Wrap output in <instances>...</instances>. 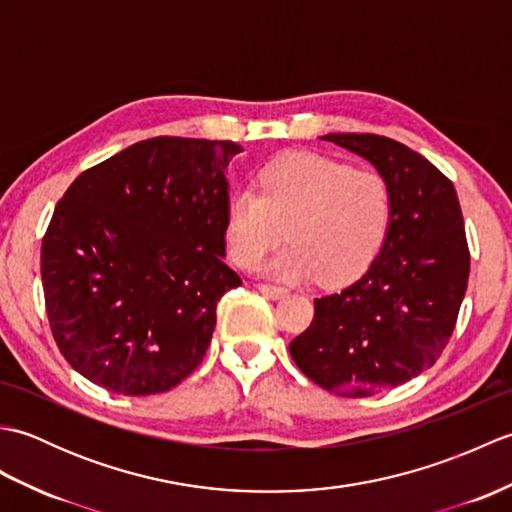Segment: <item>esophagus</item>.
<instances>
[{"instance_id":"34e87169","label":"esophagus","mask_w":512,"mask_h":512,"mask_svg":"<svg viewBox=\"0 0 512 512\" xmlns=\"http://www.w3.org/2000/svg\"><path fill=\"white\" fill-rule=\"evenodd\" d=\"M257 290L262 292V295H266L268 299H281L284 295H288L286 288L281 286H270V284H257Z\"/></svg>"}]
</instances>
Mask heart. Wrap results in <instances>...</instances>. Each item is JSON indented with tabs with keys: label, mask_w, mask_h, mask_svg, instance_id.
Listing matches in <instances>:
<instances>
[{
	"label": "heart",
	"mask_w": 512,
	"mask_h": 512,
	"mask_svg": "<svg viewBox=\"0 0 512 512\" xmlns=\"http://www.w3.org/2000/svg\"><path fill=\"white\" fill-rule=\"evenodd\" d=\"M389 222L391 191L380 173L310 151L268 162L257 191L239 189L226 202L235 264H257L286 233L290 246L270 259L266 273L290 281L317 275L325 286L361 275L383 246Z\"/></svg>",
	"instance_id": "b5f03b06"
}]
</instances>
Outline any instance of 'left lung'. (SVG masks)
Returning a JSON list of instances; mask_svg holds the SVG:
<instances>
[{"label":"left lung","mask_w":512,"mask_h":512,"mask_svg":"<svg viewBox=\"0 0 512 512\" xmlns=\"http://www.w3.org/2000/svg\"><path fill=\"white\" fill-rule=\"evenodd\" d=\"M389 184L391 222L354 284L314 299V319L290 343L297 367L339 396H372L416 378L447 347L471 255L453 182L418 151L376 134H325Z\"/></svg>","instance_id":"left-lung-1"}]
</instances>
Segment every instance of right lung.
Instances as JSON below:
<instances>
[{
  "label": "right lung",
  "instance_id": "right-lung-1",
  "mask_svg": "<svg viewBox=\"0 0 512 512\" xmlns=\"http://www.w3.org/2000/svg\"><path fill=\"white\" fill-rule=\"evenodd\" d=\"M231 140L158 136L76 178L41 244L61 354L90 383L160 394L202 363L224 292Z\"/></svg>",
  "mask_w": 512,
  "mask_h": 512
}]
</instances>
